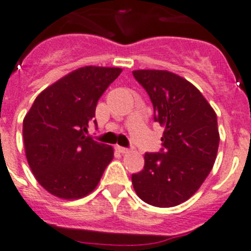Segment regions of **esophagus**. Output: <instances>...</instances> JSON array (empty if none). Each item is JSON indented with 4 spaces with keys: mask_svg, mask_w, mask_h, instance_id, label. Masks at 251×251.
<instances>
[{
    "mask_svg": "<svg viewBox=\"0 0 251 251\" xmlns=\"http://www.w3.org/2000/svg\"><path fill=\"white\" fill-rule=\"evenodd\" d=\"M116 151H118L119 153H127L128 152V148L126 147H121V146H116Z\"/></svg>",
    "mask_w": 251,
    "mask_h": 251,
    "instance_id": "obj_1",
    "label": "esophagus"
}]
</instances>
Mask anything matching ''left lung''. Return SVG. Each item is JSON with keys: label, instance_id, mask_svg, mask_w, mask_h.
I'll list each match as a JSON object with an SVG mask.
<instances>
[{"label": "left lung", "instance_id": "left-lung-1", "mask_svg": "<svg viewBox=\"0 0 251 251\" xmlns=\"http://www.w3.org/2000/svg\"><path fill=\"white\" fill-rule=\"evenodd\" d=\"M150 96L154 121L164 126L162 148L146 153L145 167L132 174L138 198L157 207L190 199L210 174L217 155V116L195 86L159 70L132 72Z\"/></svg>", "mask_w": 251, "mask_h": 251}]
</instances>
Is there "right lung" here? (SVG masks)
Returning a JSON list of instances; mask_svg holds the SVG:
<instances>
[{"instance_id":"right-lung-1","label":"right lung","mask_w":251,"mask_h":251,"mask_svg":"<svg viewBox=\"0 0 251 251\" xmlns=\"http://www.w3.org/2000/svg\"><path fill=\"white\" fill-rule=\"evenodd\" d=\"M123 70L87 66L41 92L23 120L28 164L39 184L61 199H81L96 189L114 157L111 146L87 136L97 126L99 98Z\"/></svg>"}]
</instances>
